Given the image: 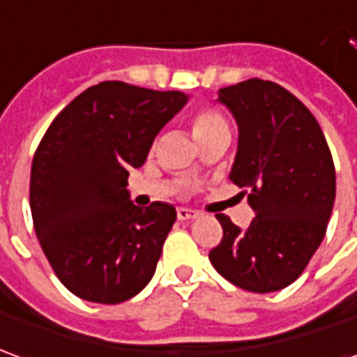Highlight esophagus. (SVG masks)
<instances>
[{
	"instance_id": "34e87169",
	"label": "esophagus",
	"mask_w": 357,
	"mask_h": 357,
	"mask_svg": "<svg viewBox=\"0 0 357 357\" xmlns=\"http://www.w3.org/2000/svg\"><path fill=\"white\" fill-rule=\"evenodd\" d=\"M199 213L193 209H185V207H179L178 209V219L179 220H191V219H197Z\"/></svg>"
}]
</instances>
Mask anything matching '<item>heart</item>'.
<instances>
[{
    "label": "heart",
    "instance_id": "obj_1",
    "mask_svg": "<svg viewBox=\"0 0 357 357\" xmlns=\"http://www.w3.org/2000/svg\"><path fill=\"white\" fill-rule=\"evenodd\" d=\"M227 127V121L222 119L220 113H217L215 109H201L197 111L193 119H191V128H193V135L195 138L205 137L209 132H215L219 128Z\"/></svg>",
    "mask_w": 357,
    "mask_h": 357
}]
</instances>
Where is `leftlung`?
<instances>
[{
	"mask_svg": "<svg viewBox=\"0 0 357 357\" xmlns=\"http://www.w3.org/2000/svg\"><path fill=\"white\" fill-rule=\"evenodd\" d=\"M238 123L230 179L256 217L240 230L217 215L222 240L209 252L225 280L252 293L291 285L321 246L336 197V172L321 125L280 84L252 77L219 89Z\"/></svg>",
	"mask_w": 357,
	"mask_h": 357,
	"instance_id": "1",
	"label": "left lung"
}]
</instances>
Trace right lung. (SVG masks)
<instances>
[{"label": "right lung", "mask_w": 357, "mask_h": 357, "mask_svg": "<svg viewBox=\"0 0 357 357\" xmlns=\"http://www.w3.org/2000/svg\"><path fill=\"white\" fill-rule=\"evenodd\" d=\"M181 91L125 82L87 87L56 115L31 166L36 238L56 278L79 299L117 305L152 280L176 209L128 199V169L185 105Z\"/></svg>", "instance_id": "right-lung-1"}]
</instances>
